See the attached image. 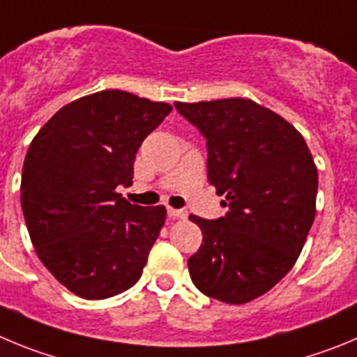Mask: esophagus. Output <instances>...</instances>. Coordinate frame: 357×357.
<instances>
[{"instance_id":"obj_1","label":"esophagus","mask_w":357,"mask_h":357,"mask_svg":"<svg viewBox=\"0 0 357 357\" xmlns=\"http://www.w3.org/2000/svg\"><path fill=\"white\" fill-rule=\"evenodd\" d=\"M167 213H169V217H172V218H185L186 217V211L174 210V208H169V210H167Z\"/></svg>"}]
</instances>
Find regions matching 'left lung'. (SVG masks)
Wrapping results in <instances>:
<instances>
[{
  "label": "left lung",
  "mask_w": 357,
  "mask_h": 357,
  "mask_svg": "<svg viewBox=\"0 0 357 357\" xmlns=\"http://www.w3.org/2000/svg\"><path fill=\"white\" fill-rule=\"evenodd\" d=\"M174 107L206 137L208 179L229 206L217 220L188 217L202 231L190 278L220 303H250L291 271L313 226L319 171L311 151L287 119L249 98Z\"/></svg>",
  "instance_id": "1"
}]
</instances>
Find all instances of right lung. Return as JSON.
<instances>
[{"label": "right lung", "mask_w": 357, "mask_h": 357, "mask_svg": "<svg viewBox=\"0 0 357 357\" xmlns=\"http://www.w3.org/2000/svg\"><path fill=\"white\" fill-rule=\"evenodd\" d=\"M171 110L124 91L96 92L60 108L28 147L21 206L31 243L78 297H114L142 275L167 210L131 204L117 186L133 183L137 151Z\"/></svg>", "instance_id": "1"}]
</instances>
